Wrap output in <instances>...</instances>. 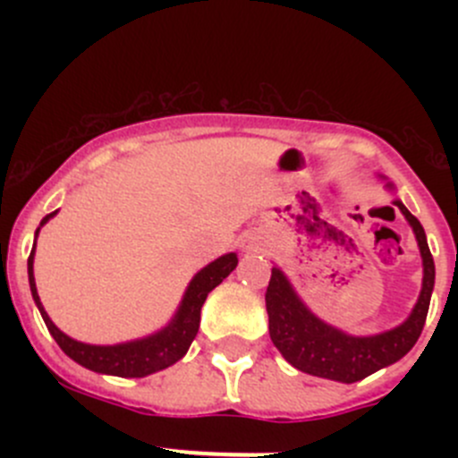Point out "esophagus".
I'll return each instance as SVG.
<instances>
[{
  "label": "esophagus",
  "mask_w": 458,
  "mask_h": 458,
  "mask_svg": "<svg viewBox=\"0 0 458 458\" xmlns=\"http://www.w3.org/2000/svg\"><path fill=\"white\" fill-rule=\"evenodd\" d=\"M239 248L242 250H252V252H261L266 248V242L255 233H246L239 237Z\"/></svg>",
  "instance_id": "34e87169"
}]
</instances>
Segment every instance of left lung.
<instances>
[{
  "label": "left lung",
  "instance_id": "obj_1",
  "mask_svg": "<svg viewBox=\"0 0 458 458\" xmlns=\"http://www.w3.org/2000/svg\"><path fill=\"white\" fill-rule=\"evenodd\" d=\"M387 191L394 192L390 182ZM405 216L417 237L419 252L423 259V284L412 312L396 327L378 335L354 336L330 323L321 321L301 297L281 267H272L270 284L266 290V310L270 339L276 345L285 361L297 370L312 374V377L330 378V381L354 383L370 377L381 368L392 366L412 350L426 326L429 297L434 290V259L429 255L426 230L419 224L417 216L401 203L392 201Z\"/></svg>",
  "mask_w": 458,
  "mask_h": 458
}]
</instances>
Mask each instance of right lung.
Masks as SVG:
<instances>
[{"label":"right lung","instance_id":"right-lung-1","mask_svg":"<svg viewBox=\"0 0 458 458\" xmlns=\"http://www.w3.org/2000/svg\"><path fill=\"white\" fill-rule=\"evenodd\" d=\"M55 215H57V210L50 212V215H46L44 219H41L39 228L35 230V242L41 225L48 224ZM32 261H35V246H32L29 257L30 293L32 299H35V306L39 308L46 327H48V332L53 335V339L57 341L59 348H62L72 361L80 363V366H84L92 372L113 374V377L126 378H141L148 377V374L165 370V368L177 363L179 359L188 352L192 339L197 336V330H199L201 306L203 301H206L208 293H212V290L237 267L239 259L234 252H228V255L215 259V261L208 263L206 267H201V270L192 276L191 284H188L182 303H179L177 312L170 318L168 326L157 330L155 335L143 336V339L126 341V344L114 345L81 344V341H75L72 336L64 335V332L50 321L48 312L44 310V306H41L39 301V294H37L35 275H32Z\"/></svg>","mask_w":458,"mask_h":458}]
</instances>
